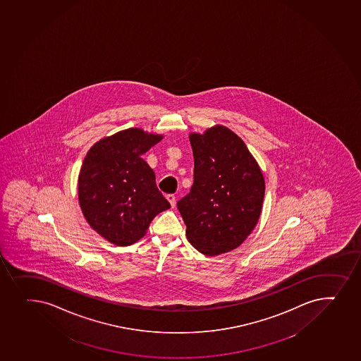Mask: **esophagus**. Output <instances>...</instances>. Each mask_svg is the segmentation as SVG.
I'll return each instance as SVG.
<instances>
[{
	"mask_svg": "<svg viewBox=\"0 0 361 361\" xmlns=\"http://www.w3.org/2000/svg\"><path fill=\"white\" fill-rule=\"evenodd\" d=\"M167 200L171 202V207L174 209L175 205H176V198H175L174 194H168Z\"/></svg>",
	"mask_w": 361,
	"mask_h": 361,
	"instance_id": "1",
	"label": "esophagus"
}]
</instances>
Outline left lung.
Listing matches in <instances>:
<instances>
[{
	"instance_id": "1",
	"label": "left lung",
	"mask_w": 361,
	"mask_h": 361,
	"mask_svg": "<svg viewBox=\"0 0 361 361\" xmlns=\"http://www.w3.org/2000/svg\"><path fill=\"white\" fill-rule=\"evenodd\" d=\"M193 186L178 202L190 245L205 255L237 248L257 224L264 175L245 142L224 126L192 133Z\"/></svg>"
}]
</instances>
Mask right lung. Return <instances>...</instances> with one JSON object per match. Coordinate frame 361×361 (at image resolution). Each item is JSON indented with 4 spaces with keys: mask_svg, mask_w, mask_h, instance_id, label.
Returning <instances> with one entry per match:
<instances>
[{
    "mask_svg": "<svg viewBox=\"0 0 361 361\" xmlns=\"http://www.w3.org/2000/svg\"><path fill=\"white\" fill-rule=\"evenodd\" d=\"M162 136L128 128L94 144L78 175L85 219L116 245H133L152 219L171 207L156 186L155 173L140 156Z\"/></svg>",
    "mask_w": 361,
    "mask_h": 361,
    "instance_id": "1",
    "label": "right lung"
}]
</instances>
